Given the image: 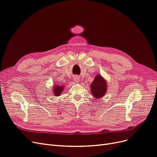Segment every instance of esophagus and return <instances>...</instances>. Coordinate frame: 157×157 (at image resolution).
<instances>
[{"mask_svg":"<svg viewBox=\"0 0 157 157\" xmlns=\"http://www.w3.org/2000/svg\"><path fill=\"white\" fill-rule=\"evenodd\" d=\"M74 81H75V82H78V81H79V77H78V76H75V77H74Z\"/></svg>","mask_w":157,"mask_h":157,"instance_id":"34e87169","label":"esophagus"}]
</instances>
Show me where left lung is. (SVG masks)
Returning <instances> with one entry per match:
<instances>
[{
	"label": "left lung",
	"mask_w": 157,
	"mask_h": 157,
	"mask_svg": "<svg viewBox=\"0 0 157 157\" xmlns=\"http://www.w3.org/2000/svg\"><path fill=\"white\" fill-rule=\"evenodd\" d=\"M92 95L97 99H100L106 94L107 90L106 81L101 75H97L90 85Z\"/></svg>",
	"instance_id": "obj_1"
}]
</instances>
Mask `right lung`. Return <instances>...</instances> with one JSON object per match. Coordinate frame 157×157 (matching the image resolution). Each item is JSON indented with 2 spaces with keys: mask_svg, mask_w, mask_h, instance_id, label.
I'll use <instances>...</instances> for the list:
<instances>
[{
  "mask_svg": "<svg viewBox=\"0 0 157 157\" xmlns=\"http://www.w3.org/2000/svg\"><path fill=\"white\" fill-rule=\"evenodd\" d=\"M63 88H64L63 85H54V87L52 88L54 95H55V96H59V95H60L61 93H62L63 90Z\"/></svg>",
  "mask_w": 157,
  "mask_h": 157,
  "instance_id": "obj_1",
  "label": "right lung"
}]
</instances>
